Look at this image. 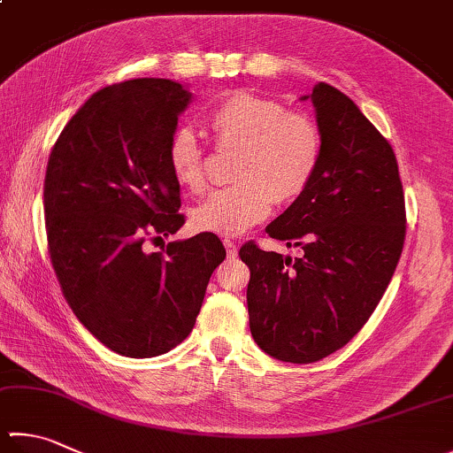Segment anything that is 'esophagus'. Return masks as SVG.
I'll return each mask as SVG.
<instances>
[{
    "label": "esophagus",
    "instance_id": "1",
    "mask_svg": "<svg viewBox=\"0 0 453 453\" xmlns=\"http://www.w3.org/2000/svg\"><path fill=\"white\" fill-rule=\"evenodd\" d=\"M225 249H226V254H228V258H236V254H238V246L234 244V241H225Z\"/></svg>",
    "mask_w": 453,
    "mask_h": 453
}]
</instances>
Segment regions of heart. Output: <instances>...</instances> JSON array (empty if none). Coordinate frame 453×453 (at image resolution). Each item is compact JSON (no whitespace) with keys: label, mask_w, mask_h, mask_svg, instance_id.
Returning <instances> with one entry per match:
<instances>
[{"label":"heart","mask_w":453,"mask_h":453,"mask_svg":"<svg viewBox=\"0 0 453 453\" xmlns=\"http://www.w3.org/2000/svg\"><path fill=\"white\" fill-rule=\"evenodd\" d=\"M209 127L219 148H238V185L219 189L191 215L201 233L238 236L262 223L276 203H292L307 191L318 173L323 140L310 116L281 102L238 90L211 110ZM167 167L191 193L209 185L207 153L189 127H177L167 143Z\"/></svg>","instance_id":"obj_1"}]
</instances>
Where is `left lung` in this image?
I'll return each instance as SVG.
<instances>
[{"label":"left lung","instance_id":"obj_1","mask_svg":"<svg viewBox=\"0 0 453 453\" xmlns=\"http://www.w3.org/2000/svg\"><path fill=\"white\" fill-rule=\"evenodd\" d=\"M323 153L307 191L266 233L300 258L242 244L250 333L278 361L307 365L345 347L379 305L406 236L395 150L355 102L327 82L311 92Z\"/></svg>","mask_w":453,"mask_h":453}]
</instances>
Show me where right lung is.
Returning <instances> with one entry per match:
<instances>
[{"mask_svg":"<svg viewBox=\"0 0 453 453\" xmlns=\"http://www.w3.org/2000/svg\"><path fill=\"white\" fill-rule=\"evenodd\" d=\"M189 98L167 79L110 84L68 120L47 164V249L65 300L100 343L134 359L189 335L226 256L211 233L150 252L185 225L165 151Z\"/></svg>","mask_w":453,"mask_h":453,"instance_id":"1","label":"right lung"}]
</instances>
